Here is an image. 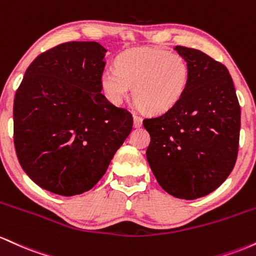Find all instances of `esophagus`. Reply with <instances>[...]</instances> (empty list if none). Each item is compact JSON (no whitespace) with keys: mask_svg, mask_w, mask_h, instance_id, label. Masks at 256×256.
<instances>
[{"mask_svg":"<svg viewBox=\"0 0 256 256\" xmlns=\"http://www.w3.org/2000/svg\"><path fill=\"white\" fill-rule=\"evenodd\" d=\"M133 118H134V127H140V126L142 124V118L140 116H138V114H134Z\"/></svg>","mask_w":256,"mask_h":256,"instance_id":"obj_1","label":"esophagus"}]
</instances>
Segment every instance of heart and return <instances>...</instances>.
I'll use <instances>...</instances> for the list:
<instances>
[{"label": "heart", "instance_id": "obj_1", "mask_svg": "<svg viewBox=\"0 0 256 256\" xmlns=\"http://www.w3.org/2000/svg\"><path fill=\"white\" fill-rule=\"evenodd\" d=\"M186 60L158 48H136L116 59V68L102 71L100 83L114 104H122L134 87V99L150 114H163L179 102L188 83Z\"/></svg>", "mask_w": 256, "mask_h": 256}]
</instances>
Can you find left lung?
Segmentation results:
<instances>
[{
  "instance_id": "8db88e82",
  "label": "left lung",
  "mask_w": 256,
  "mask_h": 256,
  "mask_svg": "<svg viewBox=\"0 0 256 256\" xmlns=\"http://www.w3.org/2000/svg\"><path fill=\"white\" fill-rule=\"evenodd\" d=\"M190 70L174 108L145 118L148 162L166 192L196 200L226 180L237 160L240 106L228 68L194 48L175 46Z\"/></svg>"
}]
</instances>
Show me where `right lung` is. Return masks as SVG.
<instances>
[{
    "label": "right lung",
    "instance_id": "add662e5",
    "mask_svg": "<svg viewBox=\"0 0 256 256\" xmlns=\"http://www.w3.org/2000/svg\"><path fill=\"white\" fill-rule=\"evenodd\" d=\"M106 50L66 42L31 62L16 92L13 139L20 166L40 188L90 190L133 128V116L102 96Z\"/></svg>",
    "mask_w": 256,
    "mask_h": 256
}]
</instances>
